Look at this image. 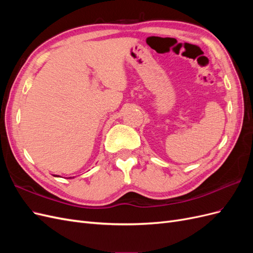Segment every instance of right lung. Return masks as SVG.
<instances>
[{
	"label": "right lung",
	"instance_id": "add662e5",
	"mask_svg": "<svg viewBox=\"0 0 253 253\" xmlns=\"http://www.w3.org/2000/svg\"><path fill=\"white\" fill-rule=\"evenodd\" d=\"M53 176H55V177H61V176H59V175H53Z\"/></svg>",
	"mask_w": 253,
	"mask_h": 253
}]
</instances>
